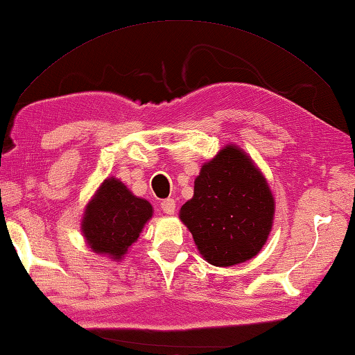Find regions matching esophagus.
<instances>
[{"instance_id": "esophagus-1", "label": "esophagus", "mask_w": 355, "mask_h": 355, "mask_svg": "<svg viewBox=\"0 0 355 355\" xmlns=\"http://www.w3.org/2000/svg\"><path fill=\"white\" fill-rule=\"evenodd\" d=\"M162 209L163 212L172 215L173 212H175V200L173 198H166L162 201Z\"/></svg>"}]
</instances>
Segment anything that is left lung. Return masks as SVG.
I'll list each match as a JSON object with an SVG mask.
<instances>
[{
  "mask_svg": "<svg viewBox=\"0 0 355 355\" xmlns=\"http://www.w3.org/2000/svg\"><path fill=\"white\" fill-rule=\"evenodd\" d=\"M275 212L266 178L245 150L227 144L201 166L193 197L180 209L203 259L227 268L261 251Z\"/></svg>",
  "mask_w": 355,
  "mask_h": 355,
  "instance_id": "obj_1",
  "label": "left lung"
}]
</instances>
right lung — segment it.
Wrapping results in <instances>:
<instances>
[{
	"label": "right lung",
	"instance_id": "1",
	"mask_svg": "<svg viewBox=\"0 0 355 355\" xmlns=\"http://www.w3.org/2000/svg\"><path fill=\"white\" fill-rule=\"evenodd\" d=\"M148 200L135 197L120 180L106 178L89 201L81 220V232L95 254L121 260L152 218Z\"/></svg>",
	"mask_w": 355,
	"mask_h": 355
}]
</instances>
